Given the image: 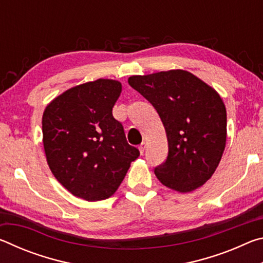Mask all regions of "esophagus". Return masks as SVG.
I'll return each mask as SVG.
<instances>
[{
    "mask_svg": "<svg viewBox=\"0 0 263 263\" xmlns=\"http://www.w3.org/2000/svg\"><path fill=\"white\" fill-rule=\"evenodd\" d=\"M145 147H146V145H145V142H141V144L138 146V149H139V152H140V154H142L144 153V151H145Z\"/></svg>",
    "mask_w": 263,
    "mask_h": 263,
    "instance_id": "esophagus-1",
    "label": "esophagus"
}]
</instances>
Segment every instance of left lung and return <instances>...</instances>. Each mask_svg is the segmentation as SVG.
I'll return each instance as SVG.
<instances>
[{"label": "left lung", "instance_id": "1", "mask_svg": "<svg viewBox=\"0 0 263 263\" xmlns=\"http://www.w3.org/2000/svg\"><path fill=\"white\" fill-rule=\"evenodd\" d=\"M128 84L161 118L168 140L166 161L154 169L167 188L190 193L213 175L226 145V108L208 83L183 69L133 75Z\"/></svg>", "mask_w": 263, "mask_h": 263}]
</instances>
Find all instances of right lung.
I'll return each instance as SVG.
<instances>
[{"label":"right lung","mask_w":263,"mask_h":263,"mask_svg":"<svg viewBox=\"0 0 263 263\" xmlns=\"http://www.w3.org/2000/svg\"><path fill=\"white\" fill-rule=\"evenodd\" d=\"M121 92L117 80L99 79L67 89L44 110L48 167L70 194L88 202L112 196L139 157L112 116Z\"/></svg>","instance_id":"obj_1"}]
</instances>
